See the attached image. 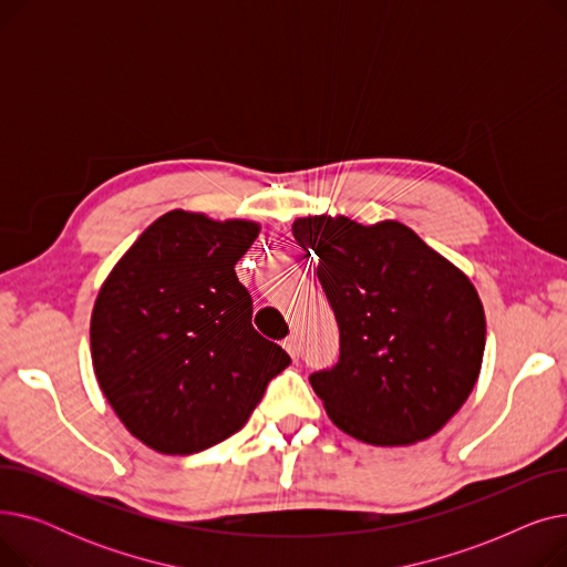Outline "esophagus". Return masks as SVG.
I'll use <instances>...</instances> for the list:
<instances>
[{"mask_svg": "<svg viewBox=\"0 0 567 567\" xmlns=\"http://www.w3.org/2000/svg\"><path fill=\"white\" fill-rule=\"evenodd\" d=\"M282 344L289 351L291 359H299V355H301V340H299V336H289Z\"/></svg>", "mask_w": 567, "mask_h": 567, "instance_id": "1", "label": "esophagus"}]
</instances>
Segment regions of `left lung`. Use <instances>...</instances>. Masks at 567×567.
Returning <instances> with one entry per match:
<instances>
[{"mask_svg": "<svg viewBox=\"0 0 567 567\" xmlns=\"http://www.w3.org/2000/svg\"><path fill=\"white\" fill-rule=\"evenodd\" d=\"M340 326V359L310 374L331 421L372 445L439 432L466 402L485 351L478 291L402 223L296 220Z\"/></svg>", "mask_w": 567, "mask_h": 567, "instance_id": "obj_1", "label": "left lung"}]
</instances>
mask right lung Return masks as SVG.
Segmentation results:
<instances>
[{
  "instance_id": "right-lung-1",
  "label": "right lung",
  "mask_w": 567,
  "mask_h": 567,
  "mask_svg": "<svg viewBox=\"0 0 567 567\" xmlns=\"http://www.w3.org/2000/svg\"><path fill=\"white\" fill-rule=\"evenodd\" d=\"M250 220L169 212L112 268L92 315L99 385L148 449L190 455L241 430L289 353L252 326L234 264Z\"/></svg>"
}]
</instances>
